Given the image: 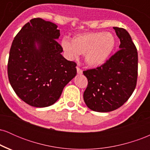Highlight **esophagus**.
<instances>
[{
	"mask_svg": "<svg viewBox=\"0 0 150 150\" xmlns=\"http://www.w3.org/2000/svg\"><path fill=\"white\" fill-rule=\"evenodd\" d=\"M77 74H78V75H82V70H81L78 66L77 67Z\"/></svg>",
	"mask_w": 150,
	"mask_h": 150,
	"instance_id": "esophagus-1",
	"label": "esophagus"
}]
</instances>
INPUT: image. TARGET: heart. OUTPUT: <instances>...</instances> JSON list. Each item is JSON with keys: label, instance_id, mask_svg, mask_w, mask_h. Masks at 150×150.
Wrapping results in <instances>:
<instances>
[{"label": "heart", "instance_id": "b5f03b06", "mask_svg": "<svg viewBox=\"0 0 150 150\" xmlns=\"http://www.w3.org/2000/svg\"><path fill=\"white\" fill-rule=\"evenodd\" d=\"M116 39L111 32H86L75 35L72 41L63 38L61 46L65 56L70 61L84 54L87 65L97 68L104 65L114 50Z\"/></svg>", "mask_w": 150, "mask_h": 150}]
</instances>
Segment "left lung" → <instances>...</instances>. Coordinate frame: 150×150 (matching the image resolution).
I'll return each mask as SVG.
<instances>
[{"instance_id": "8db88e82", "label": "left lung", "mask_w": 150, "mask_h": 150, "mask_svg": "<svg viewBox=\"0 0 150 150\" xmlns=\"http://www.w3.org/2000/svg\"><path fill=\"white\" fill-rule=\"evenodd\" d=\"M113 28L120 39L119 51L101 66L83 72L88 80L84 101L97 112H109L120 107L132 95L137 83V49L125 29Z\"/></svg>"}]
</instances>
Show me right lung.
Returning <instances> with one entry per match:
<instances>
[{"label":"right lung","mask_w":150,"mask_h":150,"mask_svg":"<svg viewBox=\"0 0 150 150\" xmlns=\"http://www.w3.org/2000/svg\"><path fill=\"white\" fill-rule=\"evenodd\" d=\"M58 26L34 18L15 37L9 53L8 75L22 101L37 108L49 106L61 97L65 86L76 76V63L62 56L57 42Z\"/></svg>","instance_id":"1"}]
</instances>
